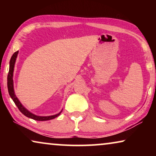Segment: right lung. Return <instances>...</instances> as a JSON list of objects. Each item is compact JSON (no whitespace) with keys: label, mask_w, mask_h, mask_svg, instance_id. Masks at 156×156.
Masks as SVG:
<instances>
[{"label":"right lung","mask_w":156,"mask_h":156,"mask_svg":"<svg viewBox=\"0 0 156 156\" xmlns=\"http://www.w3.org/2000/svg\"><path fill=\"white\" fill-rule=\"evenodd\" d=\"M18 51H17L14 53L13 55H12L11 58H10V66H9V72H8V93H9V95L11 97L12 101H14V103L16 104V105L18 106V109L20 110V112L22 113L23 114H24L25 116L28 117V118H30L32 119H34V120L36 121H48L51 120V119H53L56 118L59 114H61L62 110L60 112L58 113V114L52 115V116H37V115L33 114L30 111L27 109L22 104L20 103V101H19L18 97L16 96V94H15L14 91V87H13V72H14V67H15V64H16V58L17 56H18Z\"/></svg>","instance_id":"obj_1"}]
</instances>
